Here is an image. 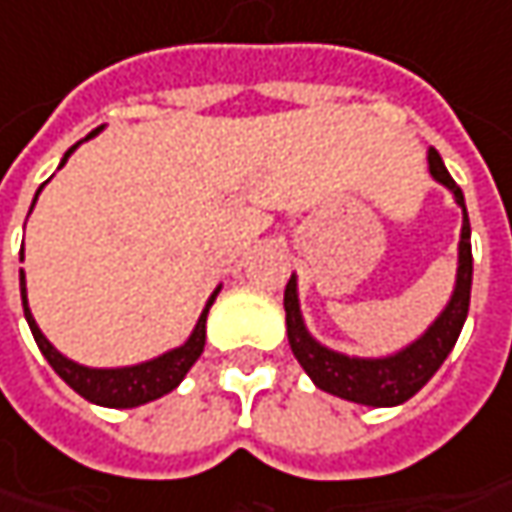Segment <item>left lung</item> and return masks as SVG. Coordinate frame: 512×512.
Returning a JSON list of instances; mask_svg holds the SVG:
<instances>
[{
	"instance_id": "obj_1",
	"label": "left lung",
	"mask_w": 512,
	"mask_h": 512,
	"mask_svg": "<svg viewBox=\"0 0 512 512\" xmlns=\"http://www.w3.org/2000/svg\"><path fill=\"white\" fill-rule=\"evenodd\" d=\"M427 163H430V174L444 189L453 191L456 203L461 206V240H458V269L453 295L441 309V315L424 329V335H418L404 349H398L392 355H381V358L344 355L338 349H329L321 341H315L312 332L306 329L303 315H300L295 275L289 278L286 292H283L286 335H289V346H292L298 364L312 378L315 387L329 395H338L344 401H352V404L398 407V404L410 401L447 361V355L453 352L458 335H461V326L467 321V312H470L473 249H470V217H467V206H464V191L458 189L456 180L450 177V171L435 148L427 151Z\"/></svg>"
}]
</instances>
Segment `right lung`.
<instances>
[{
    "mask_svg": "<svg viewBox=\"0 0 512 512\" xmlns=\"http://www.w3.org/2000/svg\"><path fill=\"white\" fill-rule=\"evenodd\" d=\"M100 131H102V125L100 128H94L85 140L97 137ZM85 140H79L77 145H71V148L65 151V157H62L59 168L68 163V157H71V154H74ZM39 191H42V186H39ZM39 191H36V197H39ZM36 197H34V203H36ZM31 209H34V206H31ZM19 289H22L25 321H28V326H31L34 341L36 346H39V352L45 355V361H48V364L54 367L56 375H59L68 387L74 389V392H79L85 401L100 404V407H111V410H131V407H140V404H148V401H157V398L168 395L171 389L180 387V381L186 378V372H189V369L194 367V361L203 355V346H206V318H209V309H212L214 298H217V292H220V286H217V289L212 292V298L206 300V306H203L200 318H197V323H194L191 335L180 346L168 349V352L157 355V358H151V361H143V364L100 369V367H85V364L71 361L68 355H62V352H59V349H56V346L42 335L39 323H36L34 315H31V306H28L25 272H19Z\"/></svg>",
    "mask_w": 512,
    "mask_h": 512,
    "instance_id": "1",
    "label": "right lung"
}]
</instances>
